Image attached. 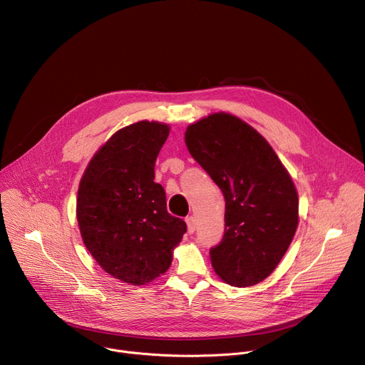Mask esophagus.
I'll return each instance as SVG.
<instances>
[{"instance_id": "esophagus-1", "label": "esophagus", "mask_w": 365, "mask_h": 365, "mask_svg": "<svg viewBox=\"0 0 365 365\" xmlns=\"http://www.w3.org/2000/svg\"><path fill=\"white\" fill-rule=\"evenodd\" d=\"M186 225H187V232H189V233H193V232H195V229H197L195 217H193V215L186 217Z\"/></svg>"}]
</instances>
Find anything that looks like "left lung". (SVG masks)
Listing matches in <instances>:
<instances>
[{
    "mask_svg": "<svg viewBox=\"0 0 365 365\" xmlns=\"http://www.w3.org/2000/svg\"><path fill=\"white\" fill-rule=\"evenodd\" d=\"M185 142L226 201L223 239L210 250L215 273L237 287L262 282L298 227V192L287 170L269 142L227 113L187 126Z\"/></svg>",
    "mask_w": 365,
    "mask_h": 365,
    "instance_id": "1",
    "label": "left lung"
}]
</instances>
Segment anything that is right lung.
<instances>
[{"label":"right lung","instance_id":"add662e5","mask_svg":"<svg viewBox=\"0 0 365 365\" xmlns=\"http://www.w3.org/2000/svg\"><path fill=\"white\" fill-rule=\"evenodd\" d=\"M170 133L158 121L117 130L82 176L76 217L83 244L110 276L133 286L165 273L186 223L167 212L154 165Z\"/></svg>","mask_w":365,"mask_h":365}]
</instances>
